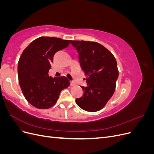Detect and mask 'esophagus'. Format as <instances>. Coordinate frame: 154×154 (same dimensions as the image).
<instances>
[{
    "label": "esophagus",
    "instance_id": "esophagus-1",
    "mask_svg": "<svg viewBox=\"0 0 154 154\" xmlns=\"http://www.w3.org/2000/svg\"><path fill=\"white\" fill-rule=\"evenodd\" d=\"M70 85H71V86H74L76 85V83H74L73 81H71V82H70Z\"/></svg>",
    "mask_w": 154,
    "mask_h": 154
}]
</instances>
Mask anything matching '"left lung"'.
Listing matches in <instances>:
<instances>
[{
  "label": "left lung",
  "mask_w": 154,
  "mask_h": 154,
  "mask_svg": "<svg viewBox=\"0 0 154 154\" xmlns=\"http://www.w3.org/2000/svg\"><path fill=\"white\" fill-rule=\"evenodd\" d=\"M79 53L82 69L85 72L87 87L83 95L76 100L81 109L88 112L101 110L112 96L119 71L114 55L95 42L71 40Z\"/></svg>",
  "instance_id": "1"
}]
</instances>
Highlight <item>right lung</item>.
<instances>
[{"label":"right lung","mask_w":154,"mask_h":154,"mask_svg":"<svg viewBox=\"0 0 154 154\" xmlns=\"http://www.w3.org/2000/svg\"><path fill=\"white\" fill-rule=\"evenodd\" d=\"M68 40L41 36L27 46L18 63V76L23 94L29 103L40 109H49L57 101L60 92L70 82L66 76H49L54 54L66 48Z\"/></svg>","instance_id":"obj_1"}]
</instances>
